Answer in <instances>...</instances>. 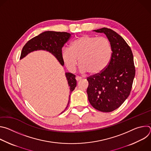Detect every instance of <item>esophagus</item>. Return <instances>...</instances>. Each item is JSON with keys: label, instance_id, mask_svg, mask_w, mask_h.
I'll list each match as a JSON object with an SVG mask.
<instances>
[{"label": "esophagus", "instance_id": "esophagus-1", "mask_svg": "<svg viewBox=\"0 0 151 151\" xmlns=\"http://www.w3.org/2000/svg\"><path fill=\"white\" fill-rule=\"evenodd\" d=\"M81 77H80V76H76V80L77 81H79L80 79H81Z\"/></svg>", "mask_w": 151, "mask_h": 151}]
</instances>
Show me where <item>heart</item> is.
Here are the masks:
<instances>
[{
    "label": "heart",
    "instance_id": "heart-1",
    "mask_svg": "<svg viewBox=\"0 0 151 151\" xmlns=\"http://www.w3.org/2000/svg\"><path fill=\"white\" fill-rule=\"evenodd\" d=\"M112 48L110 40L105 37L84 35L73 40L70 48H64L61 57L67 68L75 70L78 59L81 72L97 75L109 65Z\"/></svg>",
    "mask_w": 151,
    "mask_h": 151
}]
</instances>
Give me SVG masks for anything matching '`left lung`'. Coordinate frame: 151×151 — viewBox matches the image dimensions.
<instances>
[{
	"label": "left lung",
	"mask_w": 151,
	"mask_h": 151,
	"mask_svg": "<svg viewBox=\"0 0 151 151\" xmlns=\"http://www.w3.org/2000/svg\"><path fill=\"white\" fill-rule=\"evenodd\" d=\"M94 31L106 35L111 43L112 55L102 72L87 78V93L94 108L110 112L118 108L130 94L135 76L133 55L125 40L115 31L106 27Z\"/></svg>",
	"instance_id": "1"
}]
</instances>
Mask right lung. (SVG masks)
Segmentation results:
<instances>
[{"mask_svg": "<svg viewBox=\"0 0 151 151\" xmlns=\"http://www.w3.org/2000/svg\"><path fill=\"white\" fill-rule=\"evenodd\" d=\"M70 36L71 34L67 32L53 31H47L43 32L37 36L31 39L26 43L22 49L20 59L24 58L29 53L32 51L37 50H45L53 54L61 65L63 66L64 62L61 57L62 48L64 45L70 39ZM65 75L68 82L69 87H70V94L76 86L75 75L68 72L66 73ZM70 97V96L69 95V102L66 107V109L69 104Z\"/></svg>", "mask_w": 151, "mask_h": 151, "instance_id": "1", "label": "right lung"}]
</instances>
